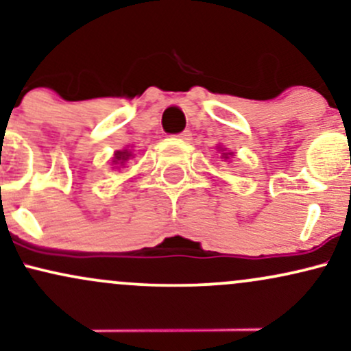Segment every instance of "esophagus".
Returning a JSON list of instances; mask_svg holds the SVG:
<instances>
[{
	"label": "esophagus",
	"instance_id": "obj_1",
	"mask_svg": "<svg viewBox=\"0 0 351 351\" xmlns=\"http://www.w3.org/2000/svg\"><path fill=\"white\" fill-rule=\"evenodd\" d=\"M176 136H178V138H181V140H186V142H188V140H191V132L183 130L181 134H178Z\"/></svg>",
	"mask_w": 351,
	"mask_h": 351
}]
</instances>
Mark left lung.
<instances>
[{
	"label": "left lung",
	"mask_w": 351,
	"mask_h": 351,
	"mask_svg": "<svg viewBox=\"0 0 351 351\" xmlns=\"http://www.w3.org/2000/svg\"><path fill=\"white\" fill-rule=\"evenodd\" d=\"M224 158H228V153H224Z\"/></svg>",
	"instance_id": "1"
}]
</instances>
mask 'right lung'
Listing matches in <instances>:
<instances>
[{"label": "right lung", "instance_id": "obj_1", "mask_svg": "<svg viewBox=\"0 0 351 351\" xmlns=\"http://www.w3.org/2000/svg\"><path fill=\"white\" fill-rule=\"evenodd\" d=\"M132 155V153L130 152H127V150H125V152H117L115 153V163H120V165H123L125 162H127V160H128V156H130Z\"/></svg>", "mask_w": 351, "mask_h": 351}]
</instances>
